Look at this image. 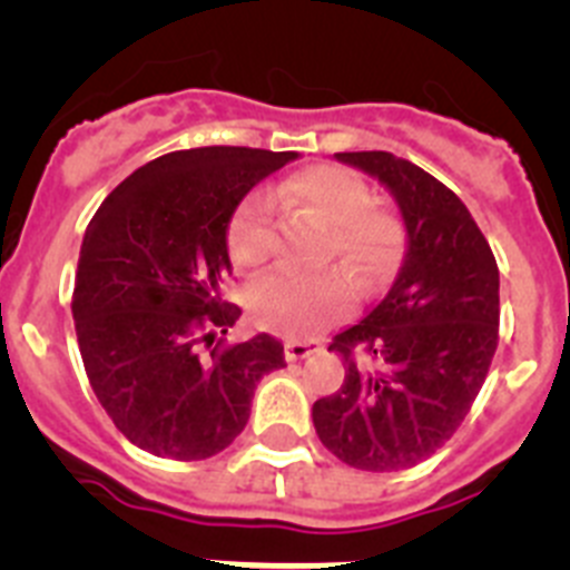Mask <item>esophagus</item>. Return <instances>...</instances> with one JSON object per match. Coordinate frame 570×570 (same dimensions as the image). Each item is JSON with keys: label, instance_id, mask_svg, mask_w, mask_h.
<instances>
[{"label": "esophagus", "instance_id": "34e87169", "mask_svg": "<svg viewBox=\"0 0 570 570\" xmlns=\"http://www.w3.org/2000/svg\"><path fill=\"white\" fill-rule=\"evenodd\" d=\"M312 352H317L315 343H304V341H286L284 343V355L289 363L304 361V357H309Z\"/></svg>", "mask_w": 570, "mask_h": 570}]
</instances>
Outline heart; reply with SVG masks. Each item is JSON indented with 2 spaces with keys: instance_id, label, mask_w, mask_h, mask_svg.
Segmentation results:
<instances>
[{
  "instance_id": "obj_1",
  "label": "heart",
  "mask_w": 570,
  "mask_h": 570,
  "mask_svg": "<svg viewBox=\"0 0 570 570\" xmlns=\"http://www.w3.org/2000/svg\"><path fill=\"white\" fill-rule=\"evenodd\" d=\"M278 198L292 215H304L326 227V255H337L352 273L366 281L389 273L400 249V229L392 215L372 207V193L357 176L335 164H317L281 184ZM227 247L240 269H261L275 255L269 202L253 196L233 215ZM352 286L343 273H281L266 275L249 289V315L258 326L286 337L315 335L323 323L346 312Z\"/></svg>"
}]
</instances>
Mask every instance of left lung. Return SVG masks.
Listing matches in <instances>:
<instances>
[{
    "instance_id": "1",
    "label": "left lung",
    "mask_w": 570,
    "mask_h": 570,
    "mask_svg": "<svg viewBox=\"0 0 570 570\" xmlns=\"http://www.w3.org/2000/svg\"><path fill=\"white\" fill-rule=\"evenodd\" d=\"M377 178L406 227L386 297L330 343L346 377L315 400L321 443L352 469L400 471L432 458L483 389L500 326V273L465 204L392 153H335Z\"/></svg>"
}]
</instances>
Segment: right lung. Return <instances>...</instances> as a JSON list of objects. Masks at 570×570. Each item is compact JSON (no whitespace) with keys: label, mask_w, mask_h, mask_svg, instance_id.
Wrapping results in <instances>:
<instances>
[{"label":"right lung","mask_w":570,"mask_h":570,"mask_svg":"<svg viewBox=\"0 0 570 570\" xmlns=\"http://www.w3.org/2000/svg\"><path fill=\"white\" fill-rule=\"evenodd\" d=\"M295 158L167 153L112 189L87 227L73 289L79 352L99 403L138 449L213 458L244 432L261 377L286 366L269 335L229 348L213 341L240 315L222 301L229 222L255 184Z\"/></svg>","instance_id":"right-lung-1"}]
</instances>
